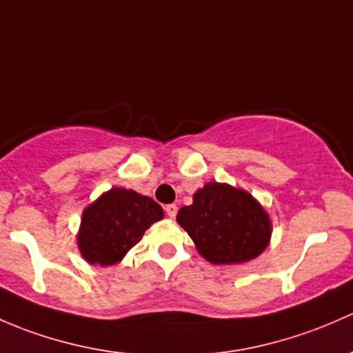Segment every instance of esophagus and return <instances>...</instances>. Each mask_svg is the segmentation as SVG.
Masks as SVG:
<instances>
[{
	"label": "esophagus",
	"instance_id": "1",
	"mask_svg": "<svg viewBox=\"0 0 353 353\" xmlns=\"http://www.w3.org/2000/svg\"><path fill=\"white\" fill-rule=\"evenodd\" d=\"M176 210H178V207L175 205V203H168V205H165V212L168 214V217H175L176 216Z\"/></svg>",
	"mask_w": 353,
	"mask_h": 353
}]
</instances>
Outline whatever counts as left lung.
<instances>
[{
  "label": "left lung",
  "mask_w": 353,
  "mask_h": 353,
  "mask_svg": "<svg viewBox=\"0 0 353 353\" xmlns=\"http://www.w3.org/2000/svg\"><path fill=\"white\" fill-rule=\"evenodd\" d=\"M176 221L197 252L216 265L253 260L263 253L272 234L270 217L252 194L217 181L199 188L192 205L178 210Z\"/></svg>",
  "instance_id": "obj_1"
}]
</instances>
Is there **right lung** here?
Here are the masks:
<instances>
[{
	"label": "right lung",
	"mask_w": 353,
	"mask_h": 353,
	"mask_svg": "<svg viewBox=\"0 0 353 353\" xmlns=\"http://www.w3.org/2000/svg\"><path fill=\"white\" fill-rule=\"evenodd\" d=\"M163 216L161 205L151 197L127 188H110L83 210L79 252L92 265L119 263L141 241L148 228Z\"/></svg>",
	"instance_id": "obj_1"
}]
</instances>
